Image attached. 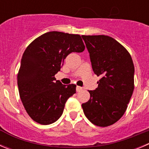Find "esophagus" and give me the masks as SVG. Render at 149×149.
<instances>
[{"label": "esophagus", "mask_w": 149, "mask_h": 149, "mask_svg": "<svg viewBox=\"0 0 149 149\" xmlns=\"http://www.w3.org/2000/svg\"><path fill=\"white\" fill-rule=\"evenodd\" d=\"M76 90H77V91H82V90H83V88H82V87H80V86H77V87H76Z\"/></svg>", "instance_id": "34e87169"}]
</instances>
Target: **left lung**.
<instances>
[{"instance_id": "1", "label": "left lung", "mask_w": 149, "mask_h": 149, "mask_svg": "<svg viewBox=\"0 0 149 149\" xmlns=\"http://www.w3.org/2000/svg\"><path fill=\"white\" fill-rule=\"evenodd\" d=\"M89 52L98 86L88 91L90 99L82 104L86 117L95 125L106 127L124 114L134 88V66L127 49L106 35H82Z\"/></svg>"}]
</instances>
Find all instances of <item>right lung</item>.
Returning a JSON list of instances; mask_svg holds the SVG:
<instances>
[{
    "label": "right lung",
    "instance_id": "1",
    "mask_svg": "<svg viewBox=\"0 0 149 149\" xmlns=\"http://www.w3.org/2000/svg\"><path fill=\"white\" fill-rule=\"evenodd\" d=\"M85 49L79 35L46 32L26 47L17 73L19 95L27 114L38 123L49 125L59 119L76 85L56 80L64 59L71 52Z\"/></svg>",
    "mask_w": 149,
    "mask_h": 149
}]
</instances>
